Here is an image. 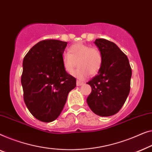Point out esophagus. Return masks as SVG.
<instances>
[{
	"label": "esophagus",
	"mask_w": 152,
	"mask_h": 152,
	"mask_svg": "<svg viewBox=\"0 0 152 152\" xmlns=\"http://www.w3.org/2000/svg\"><path fill=\"white\" fill-rule=\"evenodd\" d=\"M84 84V83L82 82V81H80V80H77L76 81V85L77 86H80V85H83Z\"/></svg>",
	"instance_id": "esophagus-1"
}]
</instances>
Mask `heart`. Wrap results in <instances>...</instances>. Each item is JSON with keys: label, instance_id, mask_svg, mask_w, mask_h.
Listing matches in <instances>:
<instances>
[{"label": "heart", "instance_id": "1", "mask_svg": "<svg viewBox=\"0 0 152 152\" xmlns=\"http://www.w3.org/2000/svg\"><path fill=\"white\" fill-rule=\"evenodd\" d=\"M63 63L67 72H72L78 63V68L72 75L79 80H83L91 75H95L102 65V56L96 48L78 42L70 47L69 52L63 53Z\"/></svg>", "mask_w": 152, "mask_h": 152}]
</instances>
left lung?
<instances>
[{
  "label": "left lung",
  "instance_id": "obj_1",
  "mask_svg": "<svg viewBox=\"0 0 152 152\" xmlns=\"http://www.w3.org/2000/svg\"><path fill=\"white\" fill-rule=\"evenodd\" d=\"M94 43L101 54L102 65L87 83L91 92L87 102L94 114L110 116L119 112L129 95L132 69L127 56L114 42L98 38Z\"/></svg>",
  "mask_w": 152,
  "mask_h": 152
}]
</instances>
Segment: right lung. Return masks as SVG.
<instances>
[{"label":"right lung","mask_w":152,"mask_h":152,"mask_svg":"<svg viewBox=\"0 0 152 152\" xmlns=\"http://www.w3.org/2000/svg\"><path fill=\"white\" fill-rule=\"evenodd\" d=\"M67 42L44 40L30 49L23 62L24 101L36 119L50 123L63 110L76 78L65 71L62 56Z\"/></svg>","instance_id":"right-lung-1"}]
</instances>
